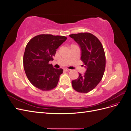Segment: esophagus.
I'll return each mask as SVG.
<instances>
[{
    "label": "esophagus",
    "instance_id": "34e87169",
    "mask_svg": "<svg viewBox=\"0 0 131 131\" xmlns=\"http://www.w3.org/2000/svg\"><path fill=\"white\" fill-rule=\"evenodd\" d=\"M64 70L66 71V72H70V71L71 70L69 69H68V68H65V69H64Z\"/></svg>",
    "mask_w": 131,
    "mask_h": 131
}]
</instances>
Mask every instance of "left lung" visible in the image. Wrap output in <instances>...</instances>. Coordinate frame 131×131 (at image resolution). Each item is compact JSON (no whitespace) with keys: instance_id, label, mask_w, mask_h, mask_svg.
Returning a JSON list of instances; mask_svg holds the SVG:
<instances>
[{"instance_id":"1","label":"left lung","mask_w":131,"mask_h":131,"mask_svg":"<svg viewBox=\"0 0 131 131\" xmlns=\"http://www.w3.org/2000/svg\"><path fill=\"white\" fill-rule=\"evenodd\" d=\"M73 39L80 47L81 59L86 68V72L72 81L73 89L78 92L88 93L101 81L105 68V55L101 41L89 33L72 34Z\"/></svg>"}]
</instances>
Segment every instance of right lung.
Here are the masks:
<instances>
[{"mask_svg": "<svg viewBox=\"0 0 131 131\" xmlns=\"http://www.w3.org/2000/svg\"><path fill=\"white\" fill-rule=\"evenodd\" d=\"M67 38L51 34H40L29 40L23 56V67L27 77L35 88L49 91L57 85L63 69H56L49 62L53 60L57 49Z\"/></svg>", "mask_w": 131, "mask_h": 131, "instance_id": "right-lung-1", "label": "right lung"}]
</instances>
